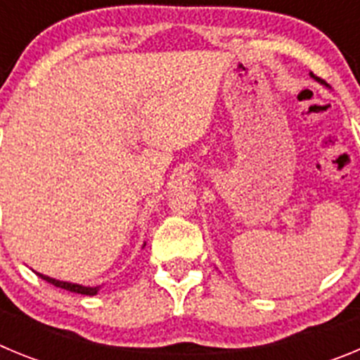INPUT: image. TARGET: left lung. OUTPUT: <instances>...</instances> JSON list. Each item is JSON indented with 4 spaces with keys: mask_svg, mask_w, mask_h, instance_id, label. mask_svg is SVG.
<instances>
[{
    "mask_svg": "<svg viewBox=\"0 0 360 360\" xmlns=\"http://www.w3.org/2000/svg\"><path fill=\"white\" fill-rule=\"evenodd\" d=\"M311 77H316V75H314V73H311ZM317 79V81H321V77H316ZM321 82H323V81H321Z\"/></svg>",
    "mask_w": 360,
    "mask_h": 360,
    "instance_id": "1",
    "label": "left lung"
}]
</instances>
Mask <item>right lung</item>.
I'll list each match as a JSON object with an SVG mask.
<instances>
[{
    "label": "right lung",
    "mask_w": 360,
    "mask_h": 360,
    "mask_svg": "<svg viewBox=\"0 0 360 360\" xmlns=\"http://www.w3.org/2000/svg\"><path fill=\"white\" fill-rule=\"evenodd\" d=\"M41 279L44 281L52 283L53 287H59V288H65V290L70 292H75V294H84V295H95L98 292V287H82V285H73V283H66V281H57V279L52 278H46V276L39 274Z\"/></svg>",
    "instance_id": "obj_1"
}]
</instances>
